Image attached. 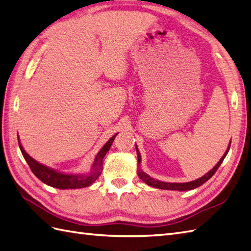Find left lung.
<instances>
[{"instance_id":"1","label":"left lung","mask_w":251,"mask_h":251,"mask_svg":"<svg viewBox=\"0 0 251 251\" xmlns=\"http://www.w3.org/2000/svg\"><path fill=\"white\" fill-rule=\"evenodd\" d=\"M231 145V144H230ZM230 145L229 147H227L226 151L225 152L224 157H222L220 159V161L218 163H217L214 169L209 171L207 174L204 175L203 177L199 178V179L197 180H193V181H189V182H181V183H175V182H164V181H160V180H155L153 179V178H151L150 176H148L147 174H145L144 172H142L141 170H138V177L141 178V179L146 182L148 186L150 187H153V188H158V189H165V190H178V191H186V190H192V189H196L198 187H200L201 185H203V183L205 181H207L209 178L213 176L216 171L218 170V168L220 166V164L222 163V161L225 160L226 155L227 154V152H229V149H230ZM136 152H137V161H138V164L141 163V153L140 151H138V148L136 146Z\"/></svg>"}]
</instances>
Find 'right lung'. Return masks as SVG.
<instances>
[{
	"label": "right lung",
	"instance_id": "add662e5",
	"mask_svg": "<svg viewBox=\"0 0 251 251\" xmlns=\"http://www.w3.org/2000/svg\"><path fill=\"white\" fill-rule=\"evenodd\" d=\"M116 135L111 137L110 140L104 145L103 148L100 150L99 153L97 154L96 160H94L92 170L88 175L63 174V173H59L57 171L49 169L47 166L38 163L37 161L31 158L30 155L25 151V149L21 146L19 140H18V143H19V147L22 152V155H24V158L25 159L26 163L29 164L33 174H34L38 179L42 180L44 183H46L48 186H51L58 189H77V188H85L92 185V183L98 179L99 176L101 175L103 158L109 150Z\"/></svg>",
	"mask_w": 251,
	"mask_h": 251
}]
</instances>
